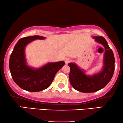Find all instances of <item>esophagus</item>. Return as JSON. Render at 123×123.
Listing matches in <instances>:
<instances>
[{"mask_svg":"<svg viewBox=\"0 0 123 123\" xmlns=\"http://www.w3.org/2000/svg\"><path fill=\"white\" fill-rule=\"evenodd\" d=\"M71 59H69V58H66L65 60V64L66 65H67V64H68L69 62H71Z\"/></svg>","mask_w":123,"mask_h":123,"instance_id":"obj_1","label":"esophagus"}]
</instances>
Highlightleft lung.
I'll use <instances>...</instances> for the list:
<instances>
[{"label": "left lung", "instance_id": "obj_1", "mask_svg": "<svg viewBox=\"0 0 123 123\" xmlns=\"http://www.w3.org/2000/svg\"><path fill=\"white\" fill-rule=\"evenodd\" d=\"M96 42L105 49L104 66L102 71L92 75H87L75 63H69V78L72 86L76 90L82 92H94L106 86L110 82L114 71L115 59L113 52L103 37H93Z\"/></svg>", "mask_w": 123, "mask_h": 123}]
</instances>
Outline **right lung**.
Wrapping results in <instances>:
<instances>
[{"label": "right lung", "mask_w": 123, "mask_h": 123, "mask_svg": "<svg viewBox=\"0 0 123 123\" xmlns=\"http://www.w3.org/2000/svg\"><path fill=\"white\" fill-rule=\"evenodd\" d=\"M39 36L27 37L19 39L15 45L9 60V68L15 83L21 89L38 92L51 85L57 72L65 65V62H49L39 68L27 65L25 50L27 44L36 39H44Z\"/></svg>", "instance_id": "1"}]
</instances>
